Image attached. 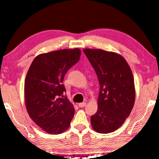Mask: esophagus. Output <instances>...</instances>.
I'll return each instance as SVG.
<instances>
[{
    "label": "esophagus",
    "instance_id": "34e87169",
    "mask_svg": "<svg viewBox=\"0 0 159 159\" xmlns=\"http://www.w3.org/2000/svg\"><path fill=\"white\" fill-rule=\"evenodd\" d=\"M86 105V102H81V103H79V107H80V108H82V107H84Z\"/></svg>",
    "mask_w": 159,
    "mask_h": 159
}]
</instances>
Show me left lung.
Here are the masks:
<instances>
[{"label": "left lung", "instance_id": "1", "mask_svg": "<svg viewBox=\"0 0 159 159\" xmlns=\"http://www.w3.org/2000/svg\"><path fill=\"white\" fill-rule=\"evenodd\" d=\"M85 55L98 76V109L90 118L96 132L116 130L130 115L135 99L134 79L128 64L121 55L100 49H84Z\"/></svg>", "mask_w": 159, "mask_h": 159}]
</instances>
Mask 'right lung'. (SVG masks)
Wrapping results in <instances>:
<instances>
[{"instance_id": "add662e5", "label": "right lung", "mask_w": 159, "mask_h": 159, "mask_svg": "<svg viewBox=\"0 0 159 159\" xmlns=\"http://www.w3.org/2000/svg\"><path fill=\"white\" fill-rule=\"evenodd\" d=\"M80 50L64 49L35 57L25 82L26 110L36 124L49 134L64 133L74 116V108L62 84L64 75L79 61Z\"/></svg>"}]
</instances>
